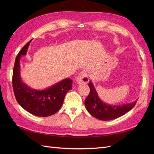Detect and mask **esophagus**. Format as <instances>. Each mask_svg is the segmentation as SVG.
Here are the masks:
<instances>
[{
  "instance_id": "esophagus-1",
  "label": "esophagus",
  "mask_w": 154,
  "mask_h": 154,
  "mask_svg": "<svg viewBox=\"0 0 154 154\" xmlns=\"http://www.w3.org/2000/svg\"><path fill=\"white\" fill-rule=\"evenodd\" d=\"M76 82L78 84H87L89 82V78H88V73L86 70H83L80 73L76 79Z\"/></svg>"
}]
</instances>
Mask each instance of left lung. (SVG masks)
Instances as JSON below:
<instances>
[{"mask_svg":"<svg viewBox=\"0 0 154 154\" xmlns=\"http://www.w3.org/2000/svg\"><path fill=\"white\" fill-rule=\"evenodd\" d=\"M88 86L90 93L85 101V106L93 117L100 120L109 121L121 117L131 110L137 102L136 100L131 103L120 105L106 103L100 98L92 81L88 83Z\"/></svg>","mask_w":154,"mask_h":154,"instance_id":"8db88e82","label":"left lung"}]
</instances>
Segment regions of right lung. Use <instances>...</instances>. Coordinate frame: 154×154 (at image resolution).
Segmentation results:
<instances>
[{
    "mask_svg": "<svg viewBox=\"0 0 154 154\" xmlns=\"http://www.w3.org/2000/svg\"><path fill=\"white\" fill-rule=\"evenodd\" d=\"M32 40L18 53L13 71V88L16 100L23 109L31 114L47 117L55 114L61 108L67 92L72 89V81L67 78L42 90L31 88L22 80L20 58L25 56Z\"/></svg>",
    "mask_w": 154,
    "mask_h": 154,
    "instance_id": "right-lung-1",
    "label": "right lung"
}]
</instances>
